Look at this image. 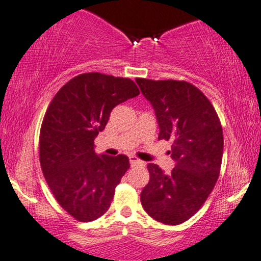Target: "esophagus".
<instances>
[{
    "mask_svg": "<svg viewBox=\"0 0 261 261\" xmlns=\"http://www.w3.org/2000/svg\"><path fill=\"white\" fill-rule=\"evenodd\" d=\"M129 163H130L132 167H133V165L143 164V162H141L140 160H138V158L135 157V155H130V157H129Z\"/></svg>",
    "mask_w": 261,
    "mask_h": 261,
    "instance_id": "1",
    "label": "esophagus"
}]
</instances>
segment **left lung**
I'll use <instances>...</instances> for the list:
<instances>
[{
    "label": "left lung",
    "mask_w": 261,
    "mask_h": 261,
    "mask_svg": "<svg viewBox=\"0 0 261 261\" xmlns=\"http://www.w3.org/2000/svg\"><path fill=\"white\" fill-rule=\"evenodd\" d=\"M141 92L153 107L160 140L171 141L176 162L170 174L147 164L150 181L140 194L147 215L177 225L197 213L211 194L222 167V124L208 98L184 80L137 77Z\"/></svg>",
    "instance_id": "obj_1"
}]
</instances>
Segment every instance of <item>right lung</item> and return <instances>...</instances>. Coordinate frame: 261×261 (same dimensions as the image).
Here are the masks:
<instances>
[{
    "label": "right lung",
    "mask_w": 261,
    "mask_h": 261,
    "mask_svg": "<svg viewBox=\"0 0 261 261\" xmlns=\"http://www.w3.org/2000/svg\"><path fill=\"white\" fill-rule=\"evenodd\" d=\"M140 93L133 80L97 72L74 76L50 101L39 133V162L50 191L79 222L101 217L128 169L127 155L94 152V138L117 104Z\"/></svg>",
    "instance_id": "obj_1"
}]
</instances>
